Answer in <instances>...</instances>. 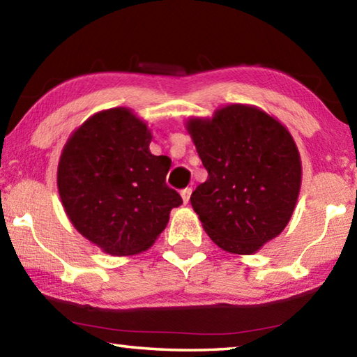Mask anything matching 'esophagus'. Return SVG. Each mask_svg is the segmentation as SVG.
Here are the masks:
<instances>
[{
	"label": "esophagus",
	"mask_w": 357,
	"mask_h": 357,
	"mask_svg": "<svg viewBox=\"0 0 357 357\" xmlns=\"http://www.w3.org/2000/svg\"><path fill=\"white\" fill-rule=\"evenodd\" d=\"M190 195H192V189H190V187H187V189H183V190H181V197H183V202H184V204L189 203V200H190Z\"/></svg>",
	"instance_id": "34e87169"
}]
</instances>
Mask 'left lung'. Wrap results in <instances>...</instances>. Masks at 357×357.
<instances>
[{"mask_svg":"<svg viewBox=\"0 0 357 357\" xmlns=\"http://www.w3.org/2000/svg\"><path fill=\"white\" fill-rule=\"evenodd\" d=\"M189 132L208 179L192 208L225 252L250 255L283 231L298 202L302 167L293 137L257 107L231 104L190 118Z\"/></svg>","mask_w":357,"mask_h":357,"instance_id":"left-lung-1","label":"left lung"}]
</instances>
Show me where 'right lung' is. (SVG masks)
I'll return each mask as SVG.
<instances>
[{
  "label": "right lung",
  "mask_w": 357,
  "mask_h": 357,
  "mask_svg": "<svg viewBox=\"0 0 357 357\" xmlns=\"http://www.w3.org/2000/svg\"><path fill=\"white\" fill-rule=\"evenodd\" d=\"M151 130L129 108L93 114L66 143L58 192L72 225L110 255H135L183 204L165 178L172 160L149 151Z\"/></svg>",
  "instance_id": "1"
}]
</instances>
